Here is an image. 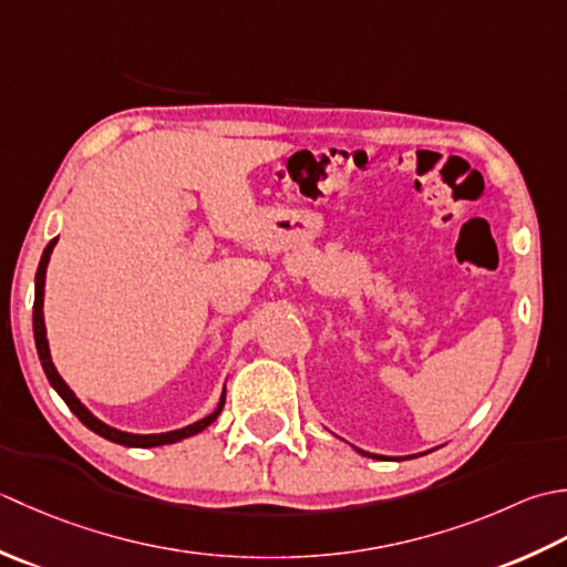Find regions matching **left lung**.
Wrapping results in <instances>:
<instances>
[{
    "instance_id": "1",
    "label": "left lung",
    "mask_w": 567,
    "mask_h": 567,
    "mask_svg": "<svg viewBox=\"0 0 567 567\" xmlns=\"http://www.w3.org/2000/svg\"><path fill=\"white\" fill-rule=\"evenodd\" d=\"M357 453H362V455H367V457H379V460H389L386 455H374V453H367V450H360V447H354ZM411 457V455H409Z\"/></svg>"
}]
</instances>
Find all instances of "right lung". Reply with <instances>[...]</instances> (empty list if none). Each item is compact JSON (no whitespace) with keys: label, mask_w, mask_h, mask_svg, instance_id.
<instances>
[{"label":"right lung","mask_w":567,"mask_h":567,"mask_svg":"<svg viewBox=\"0 0 567 567\" xmlns=\"http://www.w3.org/2000/svg\"><path fill=\"white\" fill-rule=\"evenodd\" d=\"M55 239H51L49 245H45L43 254H41V261H39V271H37V298H33V340H37V352H39V360H41V367L45 372V379H49V384L58 391V396H61L68 409H71L80 423H85L87 429L92 433H97L102 437H107V441L117 443V445H126V447H158V445H171V443H178V441H186V437L195 435L205 431L207 425H210L219 411H223L225 406V389H223V396H219L217 406L213 413H207L205 419L195 421L190 425H186V429H176V431H168V433H126V431H120V429H112V425H107L105 421H100L95 413H92L83 401H80L75 396V391L65 384V379L58 374V369L51 360V350H49V338H45V320H43V288H45V269H49V261H51V254H53V247H55Z\"/></svg>","instance_id":"1"}]
</instances>
